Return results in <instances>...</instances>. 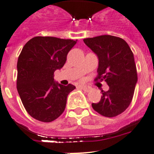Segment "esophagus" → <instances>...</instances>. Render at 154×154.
<instances>
[{
	"label": "esophagus",
	"instance_id": "1",
	"mask_svg": "<svg viewBox=\"0 0 154 154\" xmlns=\"http://www.w3.org/2000/svg\"><path fill=\"white\" fill-rule=\"evenodd\" d=\"M80 87H81L84 91H87V92L90 91V90H91V87L87 85H80Z\"/></svg>",
	"mask_w": 154,
	"mask_h": 154
}]
</instances>
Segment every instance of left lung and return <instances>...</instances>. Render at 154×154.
<instances>
[{
	"mask_svg": "<svg viewBox=\"0 0 154 154\" xmlns=\"http://www.w3.org/2000/svg\"><path fill=\"white\" fill-rule=\"evenodd\" d=\"M84 42L99 60L95 80H104L109 86L102 91L100 100L92 103L94 110L106 117L120 114L131 104L137 82L134 54L124 39L101 35L84 39Z\"/></svg>",
	"mask_w": 154,
	"mask_h": 154,
	"instance_id": "1",
	"label": "left lung"
}]
</instances>
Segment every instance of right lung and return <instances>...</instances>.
<instances>
[{
	"instance_id": "add662e5",
	"label": "right lung",
	"mask_w": 154,
	"mask_h": 154,
	"mask_svg": "<svg viewBox=\"0 0 154 154\" xmlns=\"http://www.w3.org/2000/svg\"><path fill=\"white\" fill-rule=\"evenodd\" d=\"M77 41L35 37L23 46L17 68V89L23 106L34 119L56 120L64 111L68 94L76 87L55 82L54 73L63 67Z\"/></svg>"
}]
</instances>
